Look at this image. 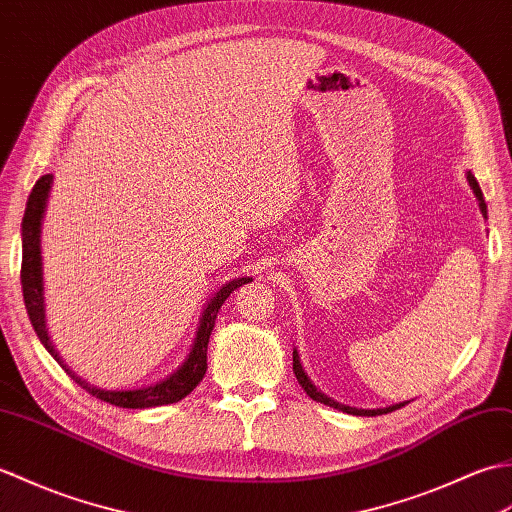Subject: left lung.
Listing matches in <instances>:
<instances>
[{
  "mask_svg": "<svg viewBox=\"0 0 512 512\" xmlns=\"http://www.w3.org/2000/svg\"><path fill=\"white\" fill-rule=\"evenodd\" d=\"M467 179H469V186H471L473 192H475V197H478V201H480V210H482V214L486 217V203H484V197H482L480 184H478V181H475V177H473L471 173L467 175ZM293 372H295V379L300 381L304 392L309 394L313 401L324 403V405H328V407H335V410H342V412H346V414H355V416H379V414H390V412L399 410V407L405 405V403H396V405H390V407H379V410H357V407H348V405H342V403H337V401H333V399H328V396L322 394L320 390H317L315 385L311 383V379L306 377V372L302 370V363H300L298 352H295V350H293Z\"/></svg>",
  "mask_w": 512,
  "mask_h": 512,
  "instance_id": "8db88e82",
  "label": "left lung"
}]
</instances>
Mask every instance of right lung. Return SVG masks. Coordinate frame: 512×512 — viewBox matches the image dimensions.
<instances>
[{
    "mask_svg": "<svg viewBox=\"0 0 512 512\" xmlns=\"http://www.w3.org/2000/svg\"><path fill=\"white\" fill-rule=\"evenodd\" d=\"M52 175H43L37 184H34L28 203H26V214L24 221H21V252H24V258H21V291H24V302H26V311L30 317V324L34 328V333L41 339V344L45 350L61 363L63 370L70 374V377L81 385L83 390H87L96 399L105 401L109 405H118V407H131V410H146V407H157V405H168V403H177L188 396L192 390L197 388L199 381L203 379V374L208 370V342L214 328V320H217V313L223 306V302L230 298V293L238 287L252 282V278H234L230 282L214 293V298L206 304V309L201 313L199 328H197V337L192 342V348L188 352L186 361L170 374V377L157 381L149 388H140V390H100L96 385H89L81 377L65 366L63 359L59 357V352L54 350L48 328H45V309H43V271H41V221L45 214V206H48V195L52 188Z\"/></svg>",
    "mask_w": 512,
    "mask_h": 512,
    "instance_id": "obj_1",
    "label": "right lung"
}]
</instances>
